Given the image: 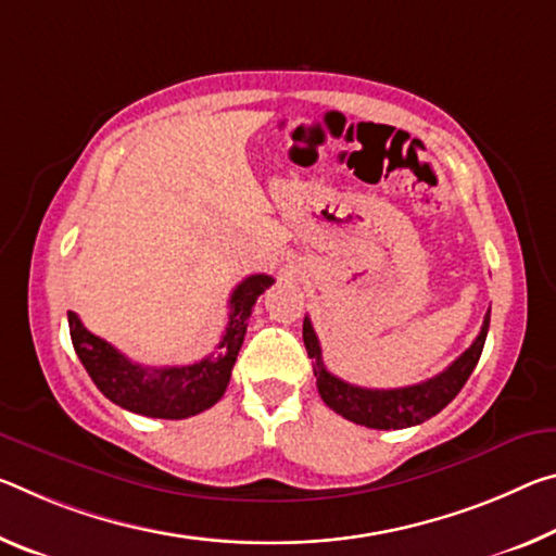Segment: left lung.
<instances>
[{
	"instance_id": "1",
	"label": "left lung",
	"mask_w": 556,
	"mask_h": 556,
	"mask_svg": "<svg viewBox=\"0 0 556 556\" xmlns=\"http://www.w3.org/2000/svg\"><path fill=\"white\" fill-rule=\"evenodd\" d=\"M488 329L490 312L484 314L478 339L472 341V346L465 351V354L457 356L443 374H438L416 386H405V389H361V386L341 381V378L326 371L319 339H316L309 316H304L302 333L306 354L314 358L316 389H319L324 403L329 405L333 413L356 422V426L376 430H401L433 418L435 413L443 410L445 405L460 393L465 381H468L472 374V368L478 366L484 339H488Z\"/></svg>"
}]
</instances>
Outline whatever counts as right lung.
I'll return each mask as SVG.
<instances>
[{
    "label": "right lung",
    "instance_id": "right-lung-1",
    "mask_svg": "<svg viewBox=\"0 0 556 556\" xmlns=\"http://www.w3.org/2000/svg\"><path fill=\"white\" fill-rule=\"evenodd\" d=\"M271 285L275 279L269 275L242 279L230 296V321L225 326L223 341L217 343L219 351L190 366L153 368L134 364L116 346L88 331L74 312H68V331L76 356L81 358L96 389L105 399L138 416L165 420L190 418L213 408L223 399L244 341L252 306Z\"/></svg>",
    "mask_w": 556,
    "mask_h": 556
}]
</instances>
